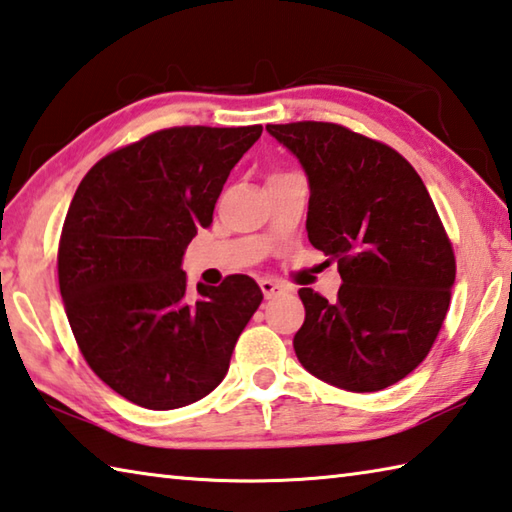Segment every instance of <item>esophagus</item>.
<instances>
[{"mask_svg":"<svg viewBox=\"0 0 512 512\" xmlns=\"http://www.w3.org/2000/svg\"><path fill=\"white\" fill-rule=\"evenodd\" d=\"M259 288H262V293H264L266 300H273V297H277V295L282 293V286L271 282V280H262V282H259Z\"/></svg>","mask_w":512,"mask_h":512,"instance_id":"34e87169","label":"esophagus"}]
</instances>
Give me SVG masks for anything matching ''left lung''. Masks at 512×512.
Here are the masks:
<instances>
[{"mask_svg":"<svg viewBox=\"0 0 512 512\" xmlns=\"http://www.w3.org/2000/svg\"><path fill=\"white\" fill-rule=\"evenodd\" d=\"M266 132L300 161L309 241L342 277L336 302L300 288L297 360L347 392L398 383L430 353L457 275L430 192L396 150L342 125L304 120Z\"/></svg>","mask_w":512,"mask_h":512,"instance_id":"1","label":"left lung"}]
</instances>
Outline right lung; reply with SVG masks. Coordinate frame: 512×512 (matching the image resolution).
Listing matches in <instances>:
<instances>
[{"mask_svg": "<svg viewBox=\"0 0 512 512\" xmlns=\"http://www.w3.org/2000/svg\"><path fill=\"white\" fill-rule=\"evenodd\" d=\"M250 127H172L107 154L80 181L62 226L58 280L94 374L147 410L208 396L262 304L248 275L188 295L185 248L212 212Z\"/></svg>", "mask_w": 512, "mask_h": 512, "instance_id": "right-lung-1", "label": "right lung"}]
</instances>
